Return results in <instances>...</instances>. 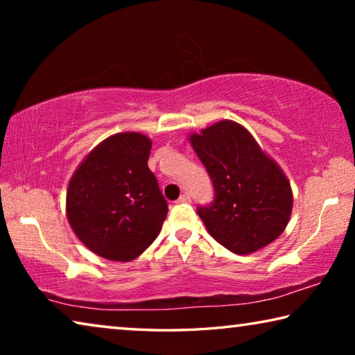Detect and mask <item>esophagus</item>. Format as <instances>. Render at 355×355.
I'll return each mask as SVG.
<instances>
[{
	"mask_svg": "<svg viewBox=\"0 0 355 355\" xmlns=\"http://www.w3.org/2000/svg\"><path fill=\"white\" fill-rule=\"evenodd\" d=\"M178 203H186V202H191V197L188 196V194H183V196H180V199L177 200Z\"/></svg>",
	"mask_w": 355,
	"mask_h": 355,
	"instance_id": "esophagus-1",
	"label": "esophagus"
}]
</instances>
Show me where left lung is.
<instances>
[{
	"instance_id": "obj_1",
	"label": "left lung",
	"mask_w": 355,
	"mask_h": 355,
	"mask_svg": "<svg viewBox=\"0 0 355 355\" xmlns=\"http://www.w3.org/2000/svg\"><path fill=\"white\" fill-rule=\"evenodd\" d=\"M188 139L213 180L214 202L197 209L209 235L238 255L277 239L290 222L293 191L255 137L243 125L220 120Z\"/></svg>"
}]
</instances>
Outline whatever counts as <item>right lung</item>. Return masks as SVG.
I'll return each mask as SVG.
<instances>
[{
	"instance_id": "obj_1",
	"label": "right lung",
	"mask_w": 355,
	"mask_h": 355,
	"mask_svg": "<svg viewBox=\"0 0 355 355\" xmlns=\"http://www.w3.org/2000/svg\"><path fill=\"white\" fill-rule=\"evenodd\" d=\"M150 150L146 135H112L87 153L69 182L65 211L71 230L106 260H135L163 227L167 202L147 166Z\"/></svg>"
}]
</instances>
